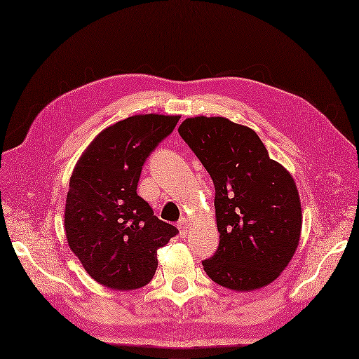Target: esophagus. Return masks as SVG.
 Instances as JSON below:
<instances>
[{"instance_id":"34e87169","label":"esophagus","mask_w":359,"mask_h":359,"mask_svg":"<svg viewBox=\"0 0 359 359\" xmlns=\"http://www.w3.org/2000/svg\"><path fill=\"white\" fill-rule=\"evenodd\" d=\"M189 226H191V222H189V219H187V217H182V219L179 220V223H177V228H179V232H180V235H182V236H187V235H188V232H189Z\"/></svg>"}]
</instances>
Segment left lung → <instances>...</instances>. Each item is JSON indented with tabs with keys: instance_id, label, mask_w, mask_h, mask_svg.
<instances>
[{
	"instance_id": "8db88e82",
	"label": "left lung",
	"mask_w": 359,
	"mask_h": 359,
	"mask_svg": "<svg viewBox=\"0 0 359 359\" xmlns=\"http://www.w3.org/2000/svg\"><path fill=\"white\" fill-rule=\"evenodd\" d=\"M179 135L215 183L219 248L203 262L216 284L251 291L273 283L293 259L302 232L299 191L269 158L255 130L223 116H192Z\"/></svg>"
}]
</instances>
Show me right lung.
Segmentation results:
<instances>
[{"mask_svg":"<svg viewBox=\"0 0 359 359\" xmlns=\"http://www.w3.org/2000/svg\"><path fill=\"white\" fill-rule=\"evenodd\" d=\"M180 115L142 114L102 130L78 158L65 205L68 245L87 273L112 290L142 288L155 275L156 250L177 229L137 195L146 158Z\"/></svg>","mask_w":359,"mask_h":359,"instance_id":"add662e5","label":"right lung"}]
</instances>
